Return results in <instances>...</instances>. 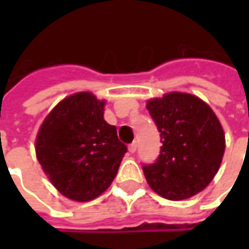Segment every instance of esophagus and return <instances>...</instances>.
Segmentation results:
<instances>
[{"mask_svg":"<svg viewBox=\"0 0 249 249\" xmlns=\"http://www.w3.org/2000/svg\"><path fill=\"white\" fill-rule=\"evenodd\" d=\"M128 149H129L130 153H135L136 149H137V144H136V142H132V144H130L129 148H128Z\"/></svg>","mask_w":249,"mask_h":249,"instance_id":"34e87169","label":"esophagus"}]
</instances>
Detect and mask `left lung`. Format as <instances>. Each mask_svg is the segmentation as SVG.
<instances>
[{"label":"left lung","mask_w":249,"mask_h":249,"mask_svg":"<svg viewBox=\"0 0 249 249\" xmlns=\"http://www.w3.org/2000/svg\"><path fill=\"white\" fill-rule=\"evenodd\" d=\"M146 109L162 142L156 161L142 167L149 187L168 200L201 192L219 171L225 149L224 130L213 110L180 92L152 98Z\"/></svg>","instance_id":"8db88e82"}]
</instances>
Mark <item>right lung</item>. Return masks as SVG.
I'll list each match as a JSON object with an SVG mask.
<instances>
[{"mask_svg":"<svg viewBox=\"0 0 249 249\" xmlns=\"http://www.w3.org/2000/svg\"><path fill=\"white\" fill-rule=\"evenodd\" d=\"M105 101L74 93L48 114L36 140V155L51 183L65 197L90 201L117 175L126 145L104 120Z\"/></svg>","mask_w":249,"mask_h":249,"instance_id":"1","label":"right lung"}]
</instances>
